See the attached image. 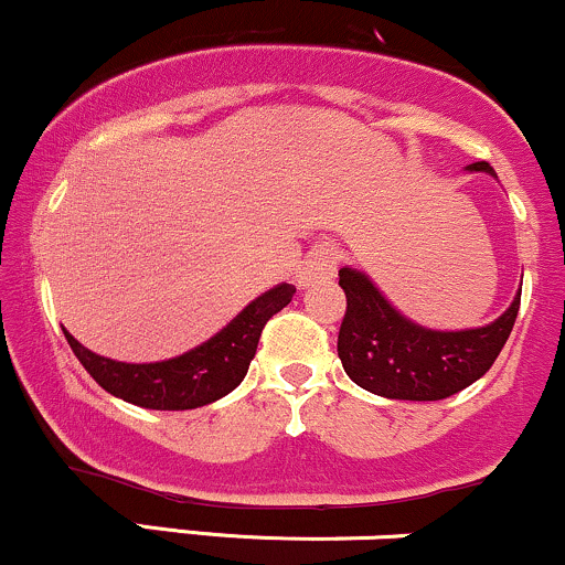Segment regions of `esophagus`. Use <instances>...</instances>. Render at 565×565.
Returning <instances> with one entry per match:
<instances>
[{
  "instance_id": "esophagus-1",
  "label": "esophagus",
  "mask_w": 565,
  "mask_h": 565,
  "mask_svg": "<svg viewBox=\"0 0 565 565\" xmlns=\"http://www.w3.org/2000/svg\"><path fill=\"white\" fill-rule=\"evenodd\" d=\"M334 270H337V252L329 244L316 246V249L305 257L300 270H297V287L302 289L313 287V284L323 281V278L334 276Z\"/></svg>"
}]
</instances>
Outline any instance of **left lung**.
Masks as SVG:
<instances>
[{"instance_id": "left-lung-1", "label": "left lung", "mask_w": 565, "mask_h": 565, "mask_svg": "<svg viewBox=\"0 0 565 565\" xmlns=\"http://www.w3.org/2000/svg\"><path fill=\"white\" fill-rule=\"evenodd\" d=\"M470 172H489L476 161ZM497 178V174H494ZM348 310L337 337V355L348 377L364 391L398 401H440L481 380L504 348L521 308V289L497 321L462 332H436L395 310L372 278L340 268Z\"/></svg>"}]
</instances>
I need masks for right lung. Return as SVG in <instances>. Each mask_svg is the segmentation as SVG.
Listing matches in <instances>:
<instances>
[{
    "mask_svg": "<svg viewBox=\"0 0 565 565\" xmlns=\"http://www.w3.org/2000/svg\"><path fill=\"white\" fill-rule=\"evenodd\" d=\"M295 291L291 284H278L246 305L215 337L178 359L157 361V364H125V361L103 359L74 340L66 329L63 334L76 359L103 391L142 408L185 412V408L212 404L242 385L246 369L255 359L263 327L270 316L287 308Z\"/></svg>",
    "mask_w": 565,
    "mask_h": 565,
    "instance_id": "add662e5",
    "label": "right lung"
}]
</instances>
